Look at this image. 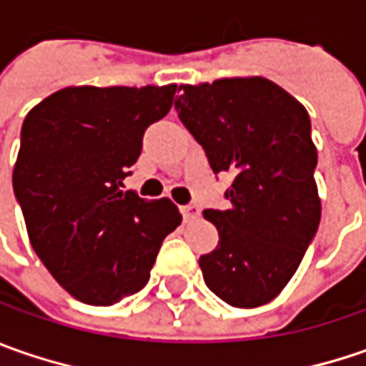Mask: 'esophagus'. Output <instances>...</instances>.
I'll return each instance as SVG.
<instances>
[{
	"instance_id": "34e87169",
	"label": "esophagus",
	"mask_w": 366,
	"mask_h": 366,
	"mask_svg": "<svg viewBox=\"0 0 366 366\" xmlns=\"http://www.w3.org/2000/svg\"><path fill=\"white\" fill-rule=\"evenodd\" d=\"M181 214H183V218L185 219H195L202 214V209H199V205L197 204H187L181 207Z\"/></svg>"
}]
</instances>
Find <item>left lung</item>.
I'll use <instances>...</instances> for the list:
<instances>
[{
  "mask_svg": "<svg viewBox=\"0 0 366 366\" xmlns=\"http://www.w3.org/2000/svg\"><path fill=\"white\" fill-rule=\"evenodd\" d=\"M179 120L212 171L232 173L228 209H205L219 234L199 257L204 281L234 307L271 302L297 271L320 226L317 152L305 107L262 77L181 85Z\"/></svg>",
  "mask_w": 366,
  "mask_h": 366,
  "instance_id": "1",
  "label": "left lung"
}]
</instances>
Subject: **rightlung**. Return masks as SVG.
Masks as SVG:
<instances>
[{
	"instance_id": "obj_1",
	"label": "right lung",
	"mask_w": 366,
	"mask_h": 366,
	"mask_svg": "<svg viewBox=\"0 0 366 366\" xmlns=\"http://www.w3.org/2000/svg\"><path fill=\"white\" fill-rule=\"evenodd\" d=\"M177 85L66 87L21 124L14 193L38 259L73 297L114 305L144 287L177 205L124 189Z\"/></svg>"
}]
</instances>
